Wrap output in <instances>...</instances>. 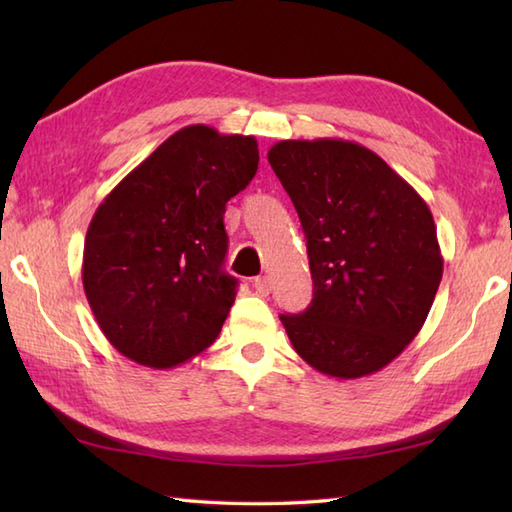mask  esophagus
I'll return each instance as SVG.
<instances>
[{
    "label": "esophagus",
    "mask_w": 512,
    "mask_h": 512,
    "mask_svg": "<svg viewBox=\"0 0 512 512\" xmlns=\"http://www.w3.org/2000/svg\"><path fill=\"white\" fill-rule=\"evenodd\" d=\"M253 286H255V290H257V295L259 297H268V292H270V277H266V275H262V277H255V281H253Z\"/></svg>",
    "instance_id": "esophagus-1"
}]
</instances>
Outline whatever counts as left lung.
Wrapping results in <instances>:
<instances>
[{
    "label": "left lung",
    "instance_id": "left-lung-1",
    "mask_svg": "<svg viewBox=\"0 0 512 512\" xmlns=\"http://www.w3.org/2000/svg\"><path fill=\"white\" fill-rule=\"evenodd\" d=\"M268 162L306 233L312 301L279 314L317 372L361 378L420 332L442 279L436 224L416 189L352 140H281Z\"/></svg>",
    "mask_w": 512,
    "mask_h": 512
}]
</instances>
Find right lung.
<instances>
[{
    "label": "right lung",
    "instance_id": "1",
    "mask_svg": "<svg viewBox=\"0 0 512 512\" xmlns=\"http://www.w3.org/2000/svg\"><path fill=\"white\" fill-rule=\"evenodd\" d=\"M257 165L253 136L189 125L99 204L85 235L83 288L123 356L169 369L217 339L237 295L222 268L226 202Z\"/></svg>",
    "mask_w": 512,
    "mask_h": 512
}]
</instances>
